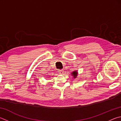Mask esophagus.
<instances>
[{"label": "esophagus", "instance_id": "obj_1", "mask_svg": "<svg viewBox=\"0 0 121 121\" xmlns=\"http://www.w3.org/2000/svg\"><path fill=\"white\" fill-rule=\"evenodd\" d=\"M58 71L59 72V73H60V74H63V70H59Z\"/></svg>", "mask_w": 121, "mask_h": 121}]
</instances>
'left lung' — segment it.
<instances>
[{
	"instance_id": "1",
	"label": "left lung",
	"mask_w": 121,
	"mask_h": 121,
	"mask_svg": "<svg viewBox=\"0 0 121 121\" xmlns=\"http://www.w3.org/2000/svg\"><path fill=\"white\" fill-rule=\"evenodd\" d=\"M72 74L73 76V78H76V77L77 76V74H78V72L76 71H73V73H72Z\"/></svg>"
}]
</instances>
